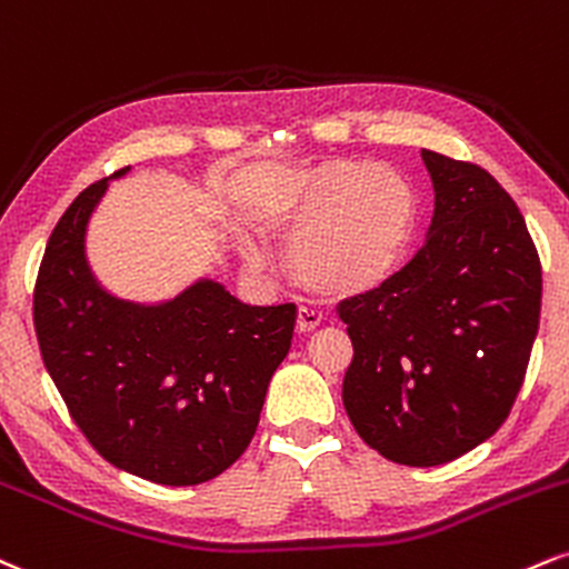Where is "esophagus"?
Instances as JSON below:
<instances>
[{
	"label": "esophagus",
	"instance_id": "34e87169",
	"mask_svg": "<svg viewBox=\"0 0 569 569\" xmlns=\"http://www.w3.org/2000/svg\"><path fill=\"white\" fill-rule=\"evenodd\" d=\"M322 319H325V313H322V309H317V306H311V303L298 306V330L300 332L317 330V327L322 325Z\"/></svg>",
	"mask_w": 569,
	"mask_h": 569
}]
</instances>
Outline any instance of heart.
Listing matches in <instances>:
<instances>
[{
    "instance_id": "b5f03b06",
    "label": "heart",
    "mask_w": 569,
    "mask_h": 569,
    "mask_svg": "<svg viewBox=\"0 0 569 569\" xmlns=\"http://www.w3.org/2000/svg\"><path fill=\"white\" fill-rule=\"evenodd\" d=\"M416 193L397 170L336 159L298 180L279 226L303 284L353 296L383 282L416 231Z\"/></svg>"
}]
</instances>
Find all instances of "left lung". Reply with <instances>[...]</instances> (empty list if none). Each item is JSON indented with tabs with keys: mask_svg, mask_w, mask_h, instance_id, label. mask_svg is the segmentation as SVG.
Here are the masks:
<instances>
[{
	"mask_svg": "<svg viewBox=\"0 0 569 569\" xmlns=\"http://www.w3.org/2000/svg\"><path fill=\"white\" fill-rule=\"evenodd\" d=\"M433 216L416 258L338 306L353 343L343 407L380 456L442 466L509 418L540 322V258L490 172L420 151Z\"/></svg>",
	"mask_w": 569,
	"mask_h": 569,
	"instance_id": "left-lung-1",
	"label": "left lung"
}]
</instances>
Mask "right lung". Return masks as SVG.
I'll return each mask as SVG.
<instances>
[{
    "mask_svg": "<svg viewBox=\"0 0 569 569\" xmlns=\"http://www.w3.org/2000/svg\"><path fill=\"white\" fill-rule=\"evenodd\" d=\"M106 189L109 178L79 193L44 247L33 287L39 351L73 423L109 463L157 485L210 482L256 437L296 303L247 306L212 279L162 303L106 292L84 256Z\"/></svg>",
    "mask_w": 569,
    "mask_h": 569,
    "instance_id": "right-lung-1",
    "label": "right lung"
}]
</instances>
